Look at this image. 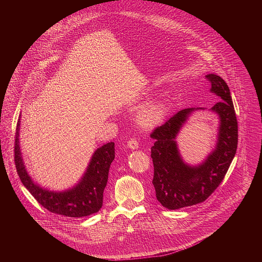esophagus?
<instances>
[{
    "label": "esophagus",
    "instance_id": "34e87169",
    "mask_svg": "<svg viewBox=\"0 0 262 262\" xmlns=\"http://www.w3.org/2000/svg\"><path fill=\"white\" fill-rule=\"evenodd\" d=\"M127 147L129 149H132V150H135V149H138L139 148V143L138 141L135 139V138H132L128 142H127Z\"/></svg>",
    "mask_w": 262,
    "mask_h": 262
}]
</instances>
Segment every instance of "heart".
<instances>
[{"mask_svg": "<svg viewBox=\"0 0 262 262\" xmlns=\"http://www.w3.org/2000/svg\"><path fill=\"white\" fill-rule=\"evenodd\" d=\"M166 105L162 101L149 103L138 114V122L141 126L151 127L158 125L165 117Z\"/></svg>", "mask_w": 262, "mask_h": 262, "instance_id": "obj_1", "label": "heart"}]
</instances>
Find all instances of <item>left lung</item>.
Returning <instances> with one entry per match:
<instances>
[{"label": "left lung", "instance_id": "8db88e82", "mask_svg": "<svg viewBox=\"0 0 262 262\" xmlns=\"http://www.w3.org/2000/svg\"><path fill=\"white\" fill-rule=\"evenodd\" d=\"M211 83L210 92L217 101L209 111L219 117L216 144L206 159L197 166L186 164L176 142L182 126L195 111L204 107H188L178 111L150 137L156 140L151 147L155 167L154 186L157 199L168 209H179L205 201L226 175L237 148V120L226 82L216 74L206 76Z\"/></svg>", "mask_w": 262, "mask_h": 262}]
</instances>
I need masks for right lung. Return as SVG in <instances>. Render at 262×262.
<instances>
[{"mask_svg":"<svg viewBox=\"0 0 262 262\" xmlns=\"http://www.w3.org/2000/svg\"><path fill=\"white\" fill-rule=\"evenodd\" d=\"M18 119L14 145V162L20 181L31 195L51 212L70 217H82L97 212L102 206L103 190L107 182L111 163L115 159V144L110 142L94 151L80 181L72 188L55 192L41 188L28 174L19 147Z\"/></svg>","mask_w":262,"mask_h":262,"instance_id":"obj_1","label":"right lung"}]
</instances>
